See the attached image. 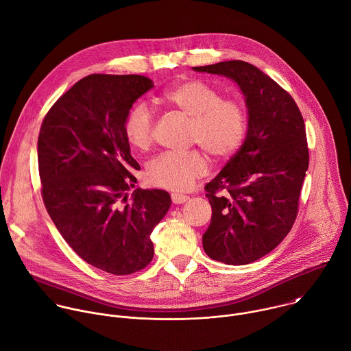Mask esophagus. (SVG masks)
<instances>
[{
    "label": "esophagus",
    "instance_id": "obj_1",
    "mask_svg": "<svg viewBox=\"0 0 351 351\" xmlns=\"http://www.w3.org/2000/svg\"><path fill=\"white\" fill-rule=\"evenodd\" d=\"M171 198H172V202H173L175 205H180V204H184V202L189 199V197H187V195H183V194H178V193H173V194L171 195Z\"/></svg>",
    "mask_w": 351,
    "mask_h": 351
}]
</instances>
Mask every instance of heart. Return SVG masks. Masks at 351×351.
Listing matches in <instances>:
<instances>
[{
	"label": "heart",
	"instance_id": "b5f03b06",
	"mask_svg": "<svg viewBox=\"0 0 351 351\" xmlns=\"http://www.w3.org/2000/svg\"><path fill=\"white\" fill-rule=\"evenodd\" d=\"M161 101L190 120L189 143L201 146L215 161L230 160L243 145L249 117L242 101L223 97L215 86L202 80H184L169 87ZM154 117L149 108L138 102L125 114L123 131L128 143L147 150L154 141ZM208 158L199 150L162 153L147 167L146 178L152 186L184 191L206 175Z\"/></svg>",
	"mask_w": 351,
	"mask_h": 351
}]
</instances>
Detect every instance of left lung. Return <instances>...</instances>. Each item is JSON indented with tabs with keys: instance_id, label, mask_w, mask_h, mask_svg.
<instances>
[{
	"instance_id": "obj_1",
	"label": "left lung",
	"mask_w": 351,
	"mask_h": 351,
	"mask_svg": "<svg viewBox=\"0 0 351 351\" xmlns=\"http://www.w3.org/2000/svg\"><path fill=\"white\" fill-rule=\"evenodd\" d=\"M193 69L231 77L246 98V139L205 186L212 220L202 237L212 260L246 265L272 252L297 219L309 167L304 117L282 86L246 61Z\"/></svg>"
}]
</instances>
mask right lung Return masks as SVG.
Listing matches in <instances>:
<instances>
[{"mask_svg":"<svg viewBox=\"0 0 351 351\" xmlns=\"http://www.w3.org/2000/svg\"><path fill=\"white\" fill-rule=\"evenodd\" d=\"M142 75L93 73L75 83L46 113L38 136L40 194L54 226L87 264L131 275L154 256L150 234L171 206L164 190L127 191L141 169L123 121L153 87Z\"/></svg>","mask_w":351,"mask_h":351,"instance_id":"add662e5","label":"right lung"}]
</instances>
